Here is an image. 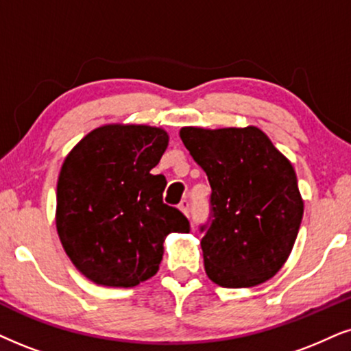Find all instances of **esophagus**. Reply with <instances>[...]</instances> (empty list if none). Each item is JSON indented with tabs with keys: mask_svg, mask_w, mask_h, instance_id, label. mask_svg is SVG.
Segmentation results:
<instances>
[{
	"mask_svg": "<svg viewBox=\"0 0 351 351\" xmlns=\"http://www.w3.org/2000/svg\"><path fill=\"white\" fill-rule=\"evenodd\" d=\"M180 210L183 212V214H186V215H189V208H191V204H189V201L188 199H183V201L180 202Z\"/></svg>",
	"mask_w": 351,
	"mask_h": 351,
	"instance_id": "34e87169",
	"label": "esophagus"
}]
</instances>
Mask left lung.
Segmentation results:
<instances>
[{
  "mask_svg": "<svg viewBox=\"0 0 351 351\" xmlns=\"http://www.w3.org/2000/svg\"><path fill=\"white\" fill-rule=\"evenodd\" d=\"M180 136L212 188L199 227L208 278L227 288L269 280L290 256L303 219L291 163L254 126L183 128Z\"/></svg>",
  "mask_w": 351,
  "mask_h": 351,
  "instance_id": "obj_1",
  "label": "left lung"
}]
</instances>
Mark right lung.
Here are the masks:
<instances>
[{"mask_svg": "<svg viewBox=\"0 0 351 351\" xmlns=\"http://www.w3.org/2000/svg\"><path fill=\"white\" fill-rule=\"evenodd\" d=\"M168 145L163 130L108 124L71 150L56 188V228L73 264L105 287H136L154 277L171 232L189 220L163 202L167 180L150 170Z\"/></svg>", "mask_w": 351, "mask_h": 351, "instance_id": "1", "label": "right lung"}]
</instances>
